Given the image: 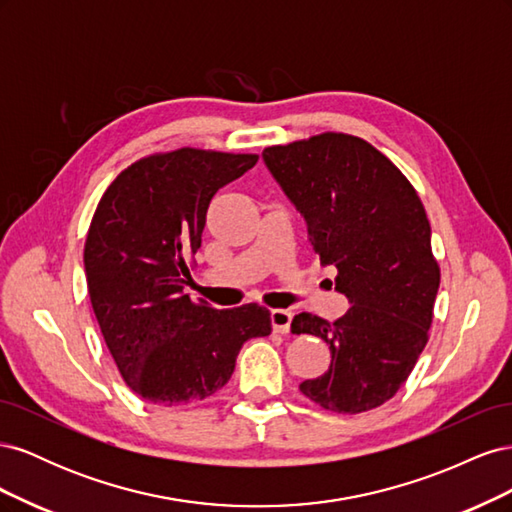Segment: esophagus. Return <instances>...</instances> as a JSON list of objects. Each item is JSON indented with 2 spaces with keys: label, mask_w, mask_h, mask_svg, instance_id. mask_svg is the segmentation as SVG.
Returning a JSON list of instances; mask_svg holds the SVG:
<instances>
[{
  "label": "esophagus",
  "mask_w": 512,
  "mask_h": 512,
  "mask_svg": "<svg viewBox=\"0 0 512 512\" xmlns=\"http://www.w3.org/2000/svg\"><path fill=\"white\" fill-rule=\"evenodd\" d=\"M290 322H292V314L288 309H271V327L275 333H288Z\"/></svg>",
  "instance_id": "esophagus-1"
}]
</instances>
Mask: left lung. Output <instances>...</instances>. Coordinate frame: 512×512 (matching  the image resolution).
<instances>
[{
	"instance_id": "obj_1",
	"label": "left lung",
	"mask_w": 512,
	"mask_h": 512,
	"mask_svg": "<svg viewBox=\"0 0 512 512\" xmlns=\"http://www.w3.org/2000/svg\"><path fill=\"white\" fill-rule=\"evenodd\" d=\"M262 158L350 301L331 324L307 312L292 318V333L316 335L331 350L329 369L299 389L329 412L374 410L408 380L429 339L440 265L425 207L406 175L359 136L322 132L267 147Z\"/></svg>"
}]
</instances>
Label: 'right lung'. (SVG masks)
Wrapping results in <instances>:
<instances>
[{
  "label": "right lung",
  "instance_id": "1",
  "mask_svg": "<svg viewBox=\"0 0 512 512\" xmlns=\"http://www.w3.org/2000/svg\"><path fill=\"white\" fill-rule=\"evenodd\" d=\"M256 162L194 147L151 153L121 170L96 207L83 256L91 307L123 382L151 404L218 393L247 339L271 333L258 303L215 309L183 294L213 196Z\"/></svg>",
  "mask_w": 512,
  "mask_h": 512
}]
</instances>
